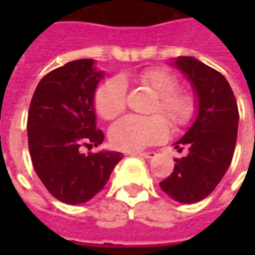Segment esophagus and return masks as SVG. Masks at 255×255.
I'll return each mask as SVG.
<instances>
[{
  "label": "esophagus",
  "mask_w": 255,
  "mask_h": 255,
  "mask_svg": "<svg viewBox=\"0 0 255 255\" xmlns=\"http://www.w3.org/2000/svg\"><path fill=\"white\" fill-rule=\"evenodd\" d=\"M133 155H139V157H143L146 160H150V158H153L155 155L154 151H149V153H135Z\"/></svg>",
  "instance_id": "obj_1"
}]
</instances>
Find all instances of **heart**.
I'll use <instances>...</instances> for the list:
<instances>
[{
	"label": "heart",
	"instance_id": "1",
	"mask_svg": "<svg viewBox=\"0 0 255 255\" xmlns=\"http://www.w3.org/2000/svg\"><path fill=\"white\" fill-rule=\"evenodd\" d=\"M140 83L157 95L153 111L160 112L175 128L187 126L195 113L191 95L176 91V78L162 68H150L136 76ZM127 105V86L122 78H112L101 84L94 97L97 113L105 120H113L122 115ZM158 115L136 116L128 115L116 122L109 129L111 143L119 150L139 151L165 140L169 135V124Z\"/></svg>",
	"mask_w": 255,
	"mask_h": 255
}]
</instances>
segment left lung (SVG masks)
<instances>
[{
  "instance_id": "obj_1",
  "label": "left lung",
  "mask_w": 255,
  "mask_h": 255,
  "mask_svg": "<svg viewBox=\"0 0 255 255\" xmlns=\"http://www.w3.org/2000/svg\"><path fill=\"white\" fill-rule=\"evenodd\" d=\"M191 83L197 97V117L175 147L188 149L175 158V168L160 187L182 203L202 201L223 179L235 151L239 112L227 79L194 57L180 56L173 61Z\"/></svg>"
}]
</instances>
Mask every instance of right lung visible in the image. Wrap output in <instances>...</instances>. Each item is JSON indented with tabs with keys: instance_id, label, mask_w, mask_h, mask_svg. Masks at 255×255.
<instances>
[{
	"instance_id": "add662e5",
	"label": "right lung",
	"mask_w": 255,
	"mask_h": 255,
	"mask_svg": "<svg viewBox=\"0 0 255 255\" xmlns=\"http://www.w3.org/2000/svg\"><path fill=\"white\" fill-rule=\"evenodd\" d=\"M91 58L53 69L38 83L27 120L31 160L43 186L61 202L90 201L105 187L123 158L117 151L83 154L82 146H98L104 132L97 128L95 89L104 72Z\"/></svg>"
}]
</instances>
